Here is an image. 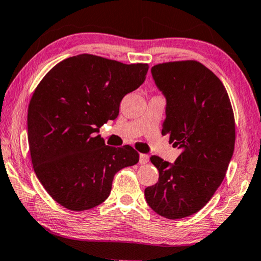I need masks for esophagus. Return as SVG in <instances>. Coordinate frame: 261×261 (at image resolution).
I'll use <instances>...</instances> for the list:
<instances>
[{
	"label": "esophagus",
	"mask_w": 261,
	"mask_h": 261,
	"mask_svg": "<svg viewBox=\"0 0 261 261\" xmlns=\"http://www.w3.org/2000/svg\"><path fill=\"white\" fill-rule=\"evenodd\" d=\"M149 160V156L147 154H140L139 155V163L140 165H145V163H147Z\"/></svg>",
	"instance_id": "1"
}]
</instances>
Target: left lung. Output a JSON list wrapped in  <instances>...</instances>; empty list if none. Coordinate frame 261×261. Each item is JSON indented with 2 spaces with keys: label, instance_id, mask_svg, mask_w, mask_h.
I'll return each instance as SVG.
<instances>
[{
  "label": "left lung",
  "instance_id": "8db88e82",
  "mask_svg": "<svg viewBox=\"0 0 261 261\" xmlns=\"http://www.w3.org/2000/svg\"><path fill=\"white\" fill-rule=\"evenodd\" d=\"M151 71L167 101L162 135L182 153L174 163L151 156L159 182L145 189V198L163 218H187L211 200L226 176L235 147L233 112L222 82L199 62H168Z\"/></svg>",
  "mask_w": 261,
  "mask_h": 261
}]
</instances>
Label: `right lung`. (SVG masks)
<instances>
[{"mask_svg":"<svg viewBox=\"0 0 261 261\" xmlns=\"http://www.w3.org/2000/svg\"><path fill=\"white\" fill-rule=\"evenodd\" d=\"M147 71L148 64L81 54L56 64L35 88L28 113L33 169L65 208L102 204L115 174L139 161L129 145L107 146L96 134L118 116L122 99L144 83Z\"/></svg>","mask_w":261,"mask_h":261,"instance_id":"right-lung-1","label":"right lung"}]
</instances>
